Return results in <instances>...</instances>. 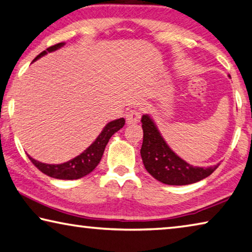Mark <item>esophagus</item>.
I'll use <instances>...</instances> for the list:
<instances>
[{
    "instance_id": "1",
    "label": "esophagus",
    "mask_w": 252,
    "mask_h": 252,
    "mask_svg": "<svg viewBox=\"0 0 252 252\" xmlns=\"http://www.w3.org/2000/svg\"><path fill=\"white\" fill-rule=\"evenodd\" d=\"M141 111L140 110H137V109H133V110H130L129 112L126 113V123L127 125H133V123H137L139 120L141 118Z\"/></svg>"
}]
</instances>
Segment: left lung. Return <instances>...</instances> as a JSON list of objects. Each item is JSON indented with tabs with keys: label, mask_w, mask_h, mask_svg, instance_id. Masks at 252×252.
<instances>
[{
	"label": "left lung",
	"mask_w": 252,
	"mask_h": 252,
	"mask_svg": "<svg viewBox=\"0 0 252 252\" xmlns=\"http://www.w3.org/2000/svg\"><path fill=\"white\" fill-rule=\"evenodd\" d=\"M143 141L141 158L151 176L167 185H189L210 176L219 165L194 167L183 160L163 140L160 132L149 115H142Z\"/></svg>",
	"instance_id": "8db88e82"
}]
</instances>
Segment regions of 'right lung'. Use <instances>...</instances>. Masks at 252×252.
I'll return each mask as SVG.
<instances>
[{
    "label": "right lung",
    "instance_id": "1",
    "mask_svg": "<svg viewBox=\"0 0 252 252\" xmlns=\"http://www.w3.org/2000/svg\"><path fill=\"white\" fill-rule=\"evenodd\" d=\"M65 43L61 42L57 43V45L51 46L47 48L45 51H42L41 54H39L37 57L34 58L35 62L42 56H45L47 53H51V51H55L59 49V48L63 47ZM126 123V120L121 118L118 120H114V121H111L107 123L104 126V129L102 130V132L98 134V137L95 139V141L92 143V145L87 148L86 150H84L77 157H75L70 160L63 162V163H58V165H49V163H43L40 162L35 159L31 158L29 156V159L31 162L37 167V168L41 171V173L46 174L47 176H50L53 178L57 179H78L82 178L86 175H89L91 171L95 169V167L98 165V162L101 161V158L104 153V149L109 142L110 138L113 135L115 132L123 127Z\"/></svg>",
    "mask_w": 252,
    "mask_h": 252
}]
</instances>
